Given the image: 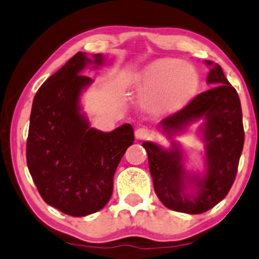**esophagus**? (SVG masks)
<instances>
[{
  "label": "esophagus",
  "instance_id": "obj_1",
  "mask_svg": "<svg viewBox=\"0 0 259 259\" xmlns=\"http://www.w3.org/2000/svg\"><path fill=\"white\" fill-rule=\"evenodd\" d=\"M153 133L149 130L147 128H138L136 130L135 136H136V140L138 141H143V140H148V138L152 137Z\"/></svg>",
  "mask_w": 259,
  "mask_h": 259
}]
</instances>
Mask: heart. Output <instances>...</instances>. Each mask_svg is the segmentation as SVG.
<instances>
[{"label":"heart","mask_w":259,"mask_h":259,"mask_svg":"<svg viewBox=\"0 0 259 259\" xmlns=\"http://www.w3.org/2000/svg\"><path fill=\"white\" fill-rule=\"evenodd\" d=\"M199 88L200 76L195 69L173 58L154 60L135 79L136 95L157 115L182 110L195 97Z\"/></svg>","instance_id":"obj_1"}]
</instances>
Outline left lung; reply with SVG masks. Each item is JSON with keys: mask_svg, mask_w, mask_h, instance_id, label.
I'll return each mask as SVG.
<instances>
[{"mask_svg": "<svg viewBox=\"0 0 259 259\" xmlns=\"http://www.w3.org/2000/svg\"><path fill=\"white\" fill-rule=\"evenodd\" d=\"M206 64L211 66L206 81L216 86L194 97L184 108L159 123V128L171 138L193 122L205 119L201 127L206 143L205 175L186 173L183 151L174 142L170 149H163L153 142L142 144L148 154L157 196L165 207L191 215L210 210L229 194L237 174L244 142L237 91L219 64L210 60H206ZM190 186L192 190L189 191Z\"/></svg>", "mask_w": 259, "mask_h": 259, "instance_id": "1", "label": "left lung"}]
</instances>
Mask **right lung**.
Listing matches in <instances>:
<instances>
[{
	"mask_svg": "<svg viewBox=\"0 0 259 259\" xmlns=\"http://www.w3.org/2000/svg\"><path fill=\"white\" fill-rule=\"evenodd\" d=\"M102 63L101 54L89 59L76 53L40 86L30 112L27 165L33 182L47 204L75 218L107 204L119 160L135 141L131 124L101 132L81 112L80 95L93 82L81 71Z\"/></svg>",
	"mask_w": 259,
	"mask_h": 259,
	"instance_id": "add662e5",
	"label": "right lung"
}]
</instances>
